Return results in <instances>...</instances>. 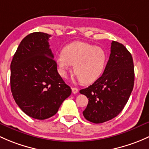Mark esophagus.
Masks as SVG:
<instances>
[{
    "label": "esophagus",
    "mask_w": 149,
    "mask_h": 149,
    "mask_svg": "<svg viewBox=\"0 0 149 149\" xmlns=\"http://www.w3.org/2000/svg\"><path fill=\"white\" fill-rule=\"evenodd\" d=\"M72 91L73 94H76V93H78L79 90H78V88H77V87H72Z\"/></svg>",
    "instance_id": "34e87169"
}]
</instances>
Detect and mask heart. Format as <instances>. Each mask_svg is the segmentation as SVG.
Segmentation results:
<instances>
[{
    "instance_id": "b5f03b06",
    "label": "heart",
    "mask_w": 149,
    "mask_h": 149,
    "mask_svg": "<svg viewBox=\"0 0 149 149\" xmlns=\"http://www.w3.org/2000/svg\"><path fill=\"white\" fill-rule=\"evenodd\" d=\"M108 54L104 49L82 41H75L64 48L56 56V63L61 75L65 77L67 72L74 65V72L84 84L96 81L105 70Z\"/></svg>"
}]
</instances>
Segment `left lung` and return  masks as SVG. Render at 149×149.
<instances>
[{"label": "left lung", "mask_w": 149, "mask_h": 149, "mask_svg": "<svg viewBox=\"0 0 149 149\" xmlns=\"http://www.w3.org/2000/svg\"><path fill=\"white\" fill-rule=\"evenodd\" d=\"M109 60L104 72L93 85L79 90L88 98L84 117L94 123L111 120L123 110L134 85L132 56L125 46L111 43Z\"/></svg>", "instance_id": "1"}]
</instances>
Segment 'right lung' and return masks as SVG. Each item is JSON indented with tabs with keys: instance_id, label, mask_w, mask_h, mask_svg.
I'll return each mask as SVG.
<instances>
[{
	"instance_id": "right-lung-1",
	"label": "right lung",
	"mask_w": 149,
	"mask_h": 149,
	"mask_svg": "<svg viewBox=\"0 0 149 149\" xmlns=\"http://www.w3.org/2000/svg\"><path fill=\"white\" fill-rule=\"evenodd\" d=\"M50 35L34 32L20 43L10 64V88L27 116L44 120L54 116L72 90L57 72L49 44Z\"/></svg>"
}]
</instances>
